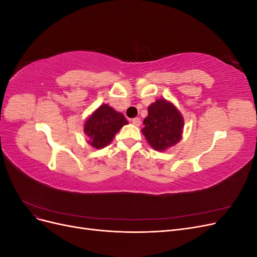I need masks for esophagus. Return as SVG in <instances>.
Segmentation results:
<instances>
[{
  "label": "esophagus",
  "mask_w": 257,
  "mask_h": 257,
  "mask_svg": "<svg viewBox=\"0 0 257 257\" xmlns=\"http://www.w3.org/2000/svg\"><path fill=\"white\" fill-rule=\"evenodd\" d=\"M132 123H133L135 126H139V125H141L142 122H141V119H139V118H134V119H132Z\"/></svg>",
  "instance_id": "obj_1"
}]
</instances>
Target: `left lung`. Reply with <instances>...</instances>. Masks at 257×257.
Here are the masks:
<instances>
[{
    "instance_id": "left-lung-1",
    "label": "left lung",
    "mask_w": 257,
    "mask_h": 257,
    "mask_svg": "<svg viewBox=\"0 0 257 257\" xmlns=\"http://www.w3.org/2000/svg\"><path fill=\"white\" fill-rule=\"evenodd\" d=\"M142 130L147 142L158 151H165L180 142L183 130V118L177 107L161 98L148 107V115Z\"/></svg>"
}]
</instances>
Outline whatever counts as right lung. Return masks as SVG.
I'll list each match as a JSON object with an SVG mask.
<instances>
[{"mask_svg":"<svg viewBox=\"0 0 257 257\" xmlns=\"http://www.w3.org/2000/svg\"><path fill=\"white\" fill-rule=\"evenodd\" d=\"M121 112L115 111L107 104L100 105L84 123V133L88 136V143L96 149L109 145L120 128L127 124Z\"/></svg>","mask_w":257,"mask_h":257,"instance_id":"add662e5","label":"right lung"}]
</instances>
